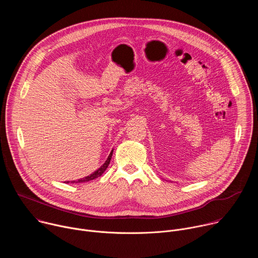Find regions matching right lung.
Instances as JSON below:
<instances>
[{
    "instance_id": "obj_1",
    "label": "right lung",
    "mask_w": 258,
    "mask_h": 258,
    "mask_svg": "<svg viewBox=\"0 0 258 258\" xmlns=\"http://www.w3.org/2000/svg\"><path fill=\"white\" fill-rule=\"evenodd\" d=\"M112 153H113V150L111 151V153L109 154V156H108L107 160L105 161V163H104L99 169H97L95 172H93L92 174H90V175H88V176H86V177H83V178H81V179L72 180L71 182H73V183H75V182H76V183H77V182H86V181H90V180H93V179H95V178L101 176V175L103 174V172L106 170V168L108 167V165H109V163H110V160H111V157H112ZM66 182L68 183L69 181H66Z\"/></svg>"
}]
</instances>
